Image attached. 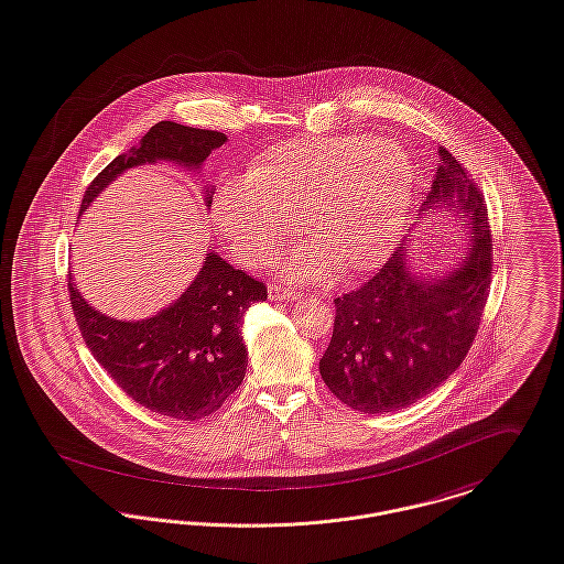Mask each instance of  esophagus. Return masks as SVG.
Here are the masks:
<instances>
[{"label": "esophagus", "mask_w": 564, "mask_h": 564, "mask_svg": "<svg viewBox=\"0 0 564 564\" xmlns=\"http://www.w3.org/2000/svg\"><path fill=\"white\" fill-rule=\"evenodd\" d=\"M304 293L297 289H286L282 284H271L269 286V300L271 302H286V300H302Z\"/></svg>", "instance_id": "34e87169"}]
</instances>
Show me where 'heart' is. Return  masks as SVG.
I'll list each match as a JSON object with an SVG mask.
<instances>
[{"label": "heart", "instance_id": "obj_1", "mask_svg": "<svg viewBox=\"0 0 564 564\" xmlns=\"http://www.w3.org/2000/svg\"><path fill=\"white\" fill-rule=\"evenodd\" d=\"M415 187L399 144L366 135L284 142L262 154L246 181L215 194V224L250 264L271 262L295 221L310 246L286 260L293 278L323 280L334 267L358 275L394 248Z\"/></svg>", "mask_w": 564, "mask_h": 564}]
</instances>
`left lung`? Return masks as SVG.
Wrapping results in <instances>:
<instances>
[{
	"instance_id": "1",
	"label": "left lung",
	"mask_w": 564,
	"mask_h": 564,
	"mask_svg": "<svg viewBox=\"0 0 564 564\" xmlns=\"http://www.w3.org/2000/svg\"><path fill=\"white\" fill-rule=\"evenodd\" d=\"M426 208L465 217L471 246L442 278H415L399 248L356 291L334 300L327 351L318 361L329 392L361 413L399 411L442 386L467 356L489 297L494 243L478 183L444 147ZM435 213V210H433Z\"/></svg>"
}]
</instances>
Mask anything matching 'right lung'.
<instances>
[{"label": "right lung", "mask_w": 564, "mask_h": 564, "mask_svg": "<svg viewBox=\"0 0 564 564\" xmlns=\"http://www.w3.org/2000/svg\"><path fill=\"white\" fill-rule=\"evenodd\" d=\"M224 142L219 131L161 120L140 147L102 167L88 185L79 213L127 167L156 159L198 167ZM68 297L86 347L127 397L161 415L198 420L219 410L241 386L248 368L241 323L248 307L267 300V284L210 252L178 302L153 318H109L86 304L70 278Z\"/></svg>", "instance_id": "1"}]
</instances>
